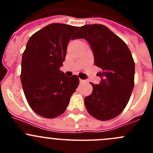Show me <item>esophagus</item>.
<instances>
[{
	"mask_svg": "<svg viewBox=\"0 0 153 153\" xmlns=\"http://www.w3.org/2000/svg\"><path fill=\"white\" fill-rule=\"evenodd\" d=\"M85 82H86V81H85V80L80 79V83H81V84H83V83H85Z\"/></svg>",
	"mask_w": 153,
	"mask_h": 153,
	"instance_id": "obj_1",
	"label": "esophagus"
}]
</instances>
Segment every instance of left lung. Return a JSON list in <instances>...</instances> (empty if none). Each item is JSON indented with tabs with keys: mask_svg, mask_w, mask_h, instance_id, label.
Listing matches in <instances>:
<instances>
[{
	"mask_svg": "<svg viewBox=\"0 0 153 153\" xmlns=\"http://www.w3.org/2000/svg\"><path fill=\"white\" fill-rule=\"evenodd\" d=\"M84 38L93 52L99 84H92V94L84 98L88 112L98 120L108 121L122 112L134 87L135 63L130 50L122 39L106 26H83L73 39Z\"/></svg>",
	"mask_w": 153,
	"mask_h": 153,
	"instance_id": "left-lung-1",
	"label": "left lung"
}]
</instances>
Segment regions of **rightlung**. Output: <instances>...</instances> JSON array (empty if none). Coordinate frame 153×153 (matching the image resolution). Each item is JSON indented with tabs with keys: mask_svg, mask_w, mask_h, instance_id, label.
I'll use <instances>...</instances> for the list:
<instances>
[{
	"mask_svg": "<svg viewBox=\"0 0 153 153\" xmlns=\"http://www.w3.org/2000/svg\"><path fill=\"white\" fill-rule=\"evenodd\" d=\"M78 28L64 24L47 25L30 37L23 53L21 80L24 95L32 110L44 118L64 113L79 84L77 75L69 78L60 70L68 43Z\"/></svg>",
	"mask_w": 153,
	"mask_h": 153,
	"instance_id": "add662e5",
	"label": "right lung"
}]
</instances>
